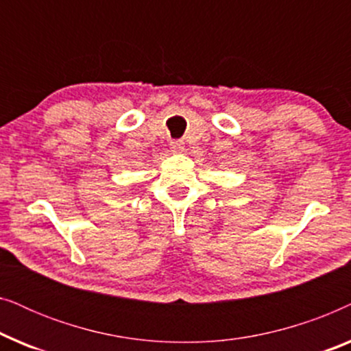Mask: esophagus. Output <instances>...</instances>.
Returning <instances> with one entry per match:
<instances>
[{"mask_svg": "<svg viewBox=\"0 0 351 351\" xmlns=\"http://www.w3.org/2000/svg\"><path fill=\"white\" fill-rule=\"evenodd\" d=\"M171 150H172V153H177V155H180V153H184V150H185L184 142H182V141L172 142V143H171Z\"/></svg>", "mask_w": 351, "mask_h": 351, "instance_id": "1", "label": "esophagus"}]
</instances>
